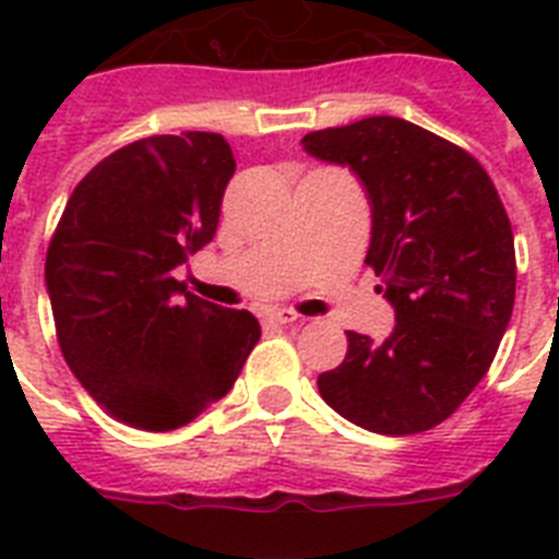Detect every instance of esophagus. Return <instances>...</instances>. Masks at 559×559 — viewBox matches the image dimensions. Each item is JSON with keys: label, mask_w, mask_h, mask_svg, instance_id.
I'll list each match as a JSON object with an SVG mask.
<instances>
[{"label": "esophagus", "mask_w": 559, "mask_h": 559, "mask_svg": "<svg viewBox=\"0 0 559 559\" xmlns=\"http://www.w3.org/2000/svg\"><path fill=\"white\" fill-rule=\"evenodd\" d=\"M298 319H301V316L293 313V310H270V313H266V322L272 324H293L298 322Z\"/></svg>", "instance_id": "esophagus-1"}]
</instances>
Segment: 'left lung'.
I'll use <instances>...</instances> for the list:
<instances>
[{
    "label": "left lung",
    "instance_id": "8db88e82",
    "mask_svg": "<svg viewBox=\"0 0 559 559\" xmlns=\"http://www.w3.org/2000/svg\"><path fill=\"white\" fill-rule=\"evenodd\" d=\"M301 144L316 159L348 165L366 188V263L397 313L389 340L348 331V354L319 373V394L368 432H426L469 397L511 322L508 211L476 156L403 118L328 127Z\"/></svg>",
    "mask_w": 559,
    "mask_h": 559
}]
</instances>
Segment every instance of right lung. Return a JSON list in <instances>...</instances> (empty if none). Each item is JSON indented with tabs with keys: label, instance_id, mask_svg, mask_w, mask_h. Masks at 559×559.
<instances>
[{
	"label": "right lung",
	"instance_id": "1",
	"mask_svg": "<svg viewBox=\"0 0 559 559\" xmlns=\"http://www.w3.org/2000/svg\"><path fill=\"white\" fill-rule=\"evenodd\" d=\"M235 174L219 133L147 135L78 182L46 252L57 345L109 417L144 432L226 397L261 340L249 310L186 293L174 270L211 243Z\"/></svg>",
	"mask_w": 559,
	"mask_h": 559
}]
</instances>
